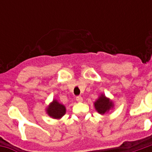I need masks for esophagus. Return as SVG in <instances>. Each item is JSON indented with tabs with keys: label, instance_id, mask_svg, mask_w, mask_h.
<instances>
[{
	"label": "esophagus",
	"instance_id": "esophagus-1",
	"mask_svg": "<svg viewBox=\"0 0 152 152\" xmlns=\"http://www.w3.org/2000/svg\"><path fill=\"white\" fill-rule=\"evenodd\" d=\"M76 101L79 102H83V99L82 97H80V96H78V97H76Z\"/></svg>",
	"mask_w": 152,
	"mask_h": 152
}]
</instances>
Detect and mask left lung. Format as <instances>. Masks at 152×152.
I'll return each instance as SVG.
<instances>
[{
  "instance_id": "1",
  "label": "left lung",
  "mask_w": 152,
  "mask_h": 152,
  "mask_svg": "<svg viewBox=\"0 0 152 152\" xmlns=\"http://www.w3.org/2000/svg\"><path fill=\"white\" fill-rule=\"evenodd\" d=\"M94 108L98 112V113L101 115L106 114L109 111H111L114 107V102L112 100L106 97L104 94H101L97 99L94 103Z\"/></svg>"
}]
</instances>
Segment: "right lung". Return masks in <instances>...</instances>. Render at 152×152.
I'll return each instance as SVG.
<instances>
[{"label": "right lung", "instance_id": "add662e5", "mask_svg": "<svg viewBox=\"0 0 152 152\" xmlns=\"http://www.w3.org/2000/svg\"><path fill=\"white\" fill-rule=\"evenodd\" d=\"M45 112L51 118L59 120L66 114V107L60 103L57 99H53L45 108Z\"/></svg>", "mask_w": 152, "mask_h": 152}]
</instances>
